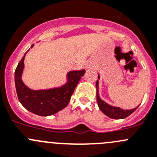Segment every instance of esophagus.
<instances>
[{
	"mask_svg": "<svg viewBox=\"0 0 157 157\" xmlns=\"http://www.w3.org/2000/svg\"><path fill=\"white\" fill-rule=\"evenodd\" d=\"M91 67V64L90 63H88V64H86V68H90Z\"/></svg>",
	"mask_w": 157,
	"mask_h": 157,
	"instance_id": "esophagus-1",
	"label": "esophagus"
}]
</instances>
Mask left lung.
Listing matches in <instances>:
<instances>
[{"instance_id": "obj_1", "label": "left lung", "mask_w": 157, "mask_h": 157, "mask_svg": "<svg viewBox=\"0 0 157 157\" xmlns=\"http://www.w3.org/2000/svg\"><path fill=\"white\" fill-rule=\"evenodd\" d=\"M98 79H100V75L98 74ZM96 87H97V100L98 103V106L100 110L106 116L109 118L116 120L124 119L126 117H129L130 114L133 113L135 110L138 108V106L133 108L132 109H123L121 107L111 106L108 104L106 102L102 100L99 96V80H97L96 82Z\"/></svg>"}]
</instances>
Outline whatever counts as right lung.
Instances as JSON below:
<instances>
[{
  "label": "right lung",
  "mask_w": 157,
  "mask_h": 157,
  "mask_svg": "<svg viewBox=\"0 0 157 157\" xmlns=\"http://www.w3.org/2000/svg\"><path fill=\"white\" fill-rule=\"evenodd\" d=\"M33 47V44L31 48ZM27 51L19 62L14 73L18 100L25 109L36 115L41 117L54 115L67 106L77 83L86 71L85 70L71 71L67 74V81L61 86L34 90L26 86L22 80L24 58Z\"/></svg>",
  "instance_id": "1"
}]
</instances>
